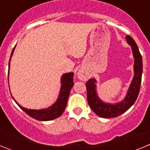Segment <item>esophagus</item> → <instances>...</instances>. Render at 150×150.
Listing matches in <instances>:
<instances>
[{
  "instance_id": "34e87169",
  "label": "esophagus",
  "mask_w": 150,
  "mask_h": 150,
  "mask_svg": "<svg viewBox=\"0 0 150 150\" xmlns=\"http://www.w3.org/2000/svg\"><path fill=\"white\" fill-rule=\"evenodd\" d=\"M77 77L79 78L80 80H83V81H86L87 79H88V76L83 71H79L77 74Z\"/></svg>"
}]
</instances>
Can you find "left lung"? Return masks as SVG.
Instances as JSON below:
<instances>
[{"label":"left lung","mask_w":150,"mask_h":150,"mask_svg":"<svg viewBox=\"0 0 150 150\" xmlns=\"http://www.w3.org/2000/svg\"><path fill=\"white\" fill-rule=\"evenodd\" d=\"M125 39L128 44L132 46V52L134 59V76L124 100L116 104L104 103L99 98L97 95L96 85H95L96 80L95 79H90L86 83L88 105L93 112L100 117L114 118L120 116L125 111L128 110L134 104L135 100H137L139 95L143 73L142 56L140 55L138 47L133 38L131 36L127 35Z\"/></svg>","instance_id":"obj_1"}]
</instances>
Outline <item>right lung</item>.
Segmentation results:
<instances>
[{"label":"right lung","instance_id":"obj_1","mask_svg":"<svg viewBox=\"0 0 150 150\" xmlns=\"http://www.w3.org/2000/svg\"><path fill=\"white\" fill-rule=\"evenodd\" d=\"M16 46L13 48L12 51L10 59L13 54V52L15 50ZM10 62H9V70H10ZM9 74V72H8ZM61 86L60 93H59V98L57 99L56 102L52 106L50 107L49 108L43 110H30L26 109L25 107H22L15 100V102L18 104V106L21 109L26 112L28 116L32 117L33 119H35L39 121H50V120H55L61 116L63 113V112L65 110V107L67 106V99H68L69 95L71 92V89L74 86V73H67V74H64L62 76L61 79Z\"/></svg>","mask_w":150,"mask_h":150}]
</instances>
